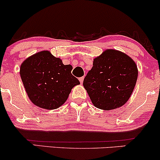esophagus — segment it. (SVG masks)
Segmentation results:
<instances>
[{
	"label": "esophagus",
	"instance_id": "esophagus-1",
	"mask_svg": "<svg viewBox=\"0 0 160 160\" xmlns=\"http://www.w3.org/2000/svg\"><path fill=\"white\" fill-rule=\"evenodd\" d=\"M83 80H84V77H81V78H79V80H80V83H82V82H83Z\"/></svg>",
	"mask_w": 160,
	"mask_h": 160
}]
</instances>
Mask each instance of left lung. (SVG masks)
Wrapping results in <instances>:
<instances>
[{"label":"left lung","instance_id":"8db88e82","mask_svg":"<svg viewBox=\"0 0 160 160\" xmlns=\"http://www.w3.org/2000/svg\"><path fill=\"white\" fill-rule=\"evenodd\" d=\"M138 74L136 64L129 56L120 51L107 49L94 58L83 86L95 107L113 110L128 102Z\"/></svg>","mask_w":160,"mask_h":160}]
</instances>
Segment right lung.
Returning <instances> with one entry per match:
<instances>
[{
	"label": "right lung",
	"instance_id": "1",
	"mask_svg": "<svg viewBox=\"0 0 160 160\" xmlns=\"http://www.w3.org/2000/svg\"><path fill=\"white\" fill-rule=\"evenodd\" d=\"M72 66L49 51L28 57L20 67V76L28 96L34 104L47 110L59 108L80 81L71 74Z\"/></svg>",
	"mask_w": 160,
	"mask_h": 160
}]
</instances>
